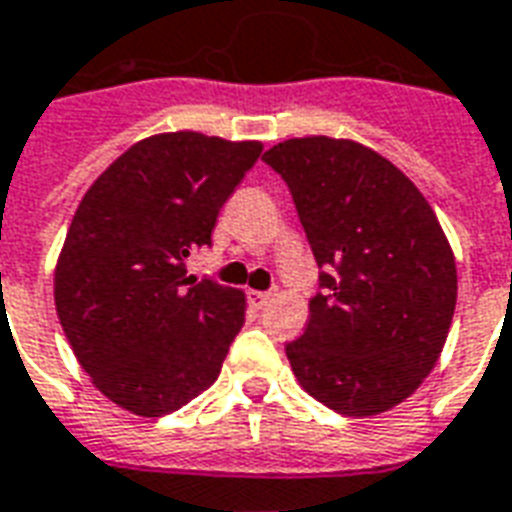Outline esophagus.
<instances>
[{"instance_id": "esophagus-1", "label": "esophagus", "mask_w": 512, "mask_h": 512, "mask_svg": "<svg viewBox=\"0 0 512 512\" xmlns=\"http://www.w3.org/2000/svg\"><path fill=\"white\" fill-rule=\"evenodd\" d=\"M246 298H249V304L255 306V309H263V306L271 301V293H263V290H249Z\"/></svg>"}]
</instances>
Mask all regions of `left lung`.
Masks as SVG:
<instances>
[{"instance_id":"1","label":"left lung","mask_w":512,"mask_h":512,"mask_svg":"<svg viewBox=\"0 0 512 512\" xmlns=\"http://www.w3.org/2000/svg\"><path fill=\"white\" fill-rule=\"evenodd\" d=\"M293 195L320 276L309 325L285 347L306 393L377 415L418 391L448 339L456 260L396 165L352 140L293 138L263 154Z\"/></svg>"}]
</instances>
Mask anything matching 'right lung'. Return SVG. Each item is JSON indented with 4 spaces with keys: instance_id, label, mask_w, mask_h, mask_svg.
Instances as JSON below:
<instances>
[{
    "instance_id": "add662e5",
    "label": "right lung",
    "mask_w": 512,
    "mask_h": 512,
    "mask_svg": "<svg viewBox=\"0 0 512 512\" xmlns=\"http://www.w3.org/2000/svg\"><path fill=\"white\" fill-rule=\"evenodd\" d=\"M255 140L168 132L94 181L56 266V312L75 358L124 410L160 418L219 377L244 293L184 268L260 157Z\"/></svg>"
}]
</instances>
